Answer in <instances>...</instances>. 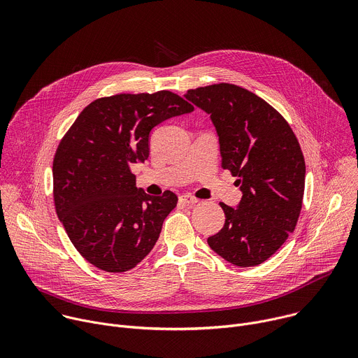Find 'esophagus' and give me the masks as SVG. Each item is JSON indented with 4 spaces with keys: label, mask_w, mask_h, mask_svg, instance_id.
Here are the masks:
<instances>
[{
    "label": "esophagus",
    "mask_w": 358,
    "mask_h": 358,
    "mask_svg": "<svg viewBox=\"0 0 358 358\" xmlns=\"http://www.w3.org/2000/svg\"><path fill=\"white\" fill-rule=\"evenodd\" d=\"M180 202L185 203V206H192V203L198 202V198H195L189 194H182V195H180Z\"/></svg>",
    "instance_id": "34e87169"
}]
</instances>
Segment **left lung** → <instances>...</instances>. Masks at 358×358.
Returning <instances> with one entry per match:
<instances>
[{
  "mask_svg": "<svg viewBox=\"0 0 358 358\" xmlns=\"http://www.w3.org/2000/svg\"><path fill=\"white\" fill-rule=\"evenodd\" d=\"M211 116L222 167L242 191L238 208L220 202L225 224L208 245L241 268L269 259L294 231L304 192L306 164L285 117L255 93L217 83L184 94Z\"/></svg>",
  "mask_w": 358,
  "mask_h": 358,
  "instance_id": "8db88e82",
  "label": "left lung"
}]
</instances>
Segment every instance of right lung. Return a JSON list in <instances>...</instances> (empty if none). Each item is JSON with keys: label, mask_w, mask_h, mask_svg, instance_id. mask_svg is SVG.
<instances>
[{"label": "right lung", "mask_w": 358, "mask_h": 358, "mask_svg": "<svg viewBox=\"0 0 358 358\" xmlns=\"http://www.w3.org/2000/svg\"><path fill=\"white\" fill-rule=\"evenodd\" d=\"M181 96L120 93L87 105L54 157V202L82 257L100 271L122 273L156 245L177 195L151 196L136 187L130 166L148 159V136L162 122L189 113Z\"/></svg>", "instance_id": "right-lung-1"}]
</instances>
